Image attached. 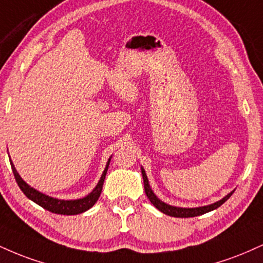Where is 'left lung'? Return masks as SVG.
<instances>
[{"instance_id": "left-lung-1", "label": "left lung", "mask_w": 263, "mask_h": 263, "mask_svg": "<svg viewBox=\"0 0 263 263\" xmlns=\"http://www.w3.org/2000/svg\"><path fill=\"white\" fill-rule=\"evenodd\" d=\"M142 170V176H143V183H144V192L147 195V197L149 198V201L153 203V205L156 208H158L160 212H163L164 214H167L170 217H176V218H190V217H197L201 216V214L207 213V212H211L213 210H217L218 207H220L224 202H226L228 198L230 197L234 194V191L228 194L226 197H223L222 200L214 202V203L208 204V205H203V207H196V208H182V207H175V205H170L167 203H164L163 201H160L159 198L154 195V192L152 191L149 182H148V178L145 175V172L143 167L141 166Z\"/></svg>"}]
</instances>
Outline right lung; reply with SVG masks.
Masks as SVG:
<instances>
[{
  "label": "right lung",
  "mask_w": 263,
  "mask_h": 263,
  "mask_svg": "<svg viewBox=\"0 0 263 263\" xmlns=\"http://www.w3.org/2000/svg\"><path fill=\"white\" fill-rule=\"evenodd\" d=\"M9 162H11L12 172L14 174L15 181H17L20 189L23 191V194L27 196L29 200L35 202V203L39 204L40 207L52 212V213L63 214V216H74V214H80V213H83L85 211H88L89 208L93 207L94 203L98 201V198H99V196L101 194V190H103V183H104V180H105L107 167H109V164H110V159L107 160L105 169H104L103 172V175H101V178L99 180V182H98V185L96 186V189H94L89 195H87L83 198H78V200H69V201L58 200V198L50 197V196L41 194V192L37 191V190L33 189L21 178V175L17 173V170H15V167L11 159H9Z\"/></svg>",
  "instance_id": "add662e5"
}]
</instances>
